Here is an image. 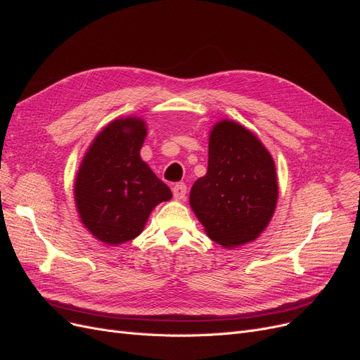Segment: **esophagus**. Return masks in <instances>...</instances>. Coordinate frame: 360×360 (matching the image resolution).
Instances as JSON below:
<instances>
[{
  "label": "esophagus",
  "instance_id": "esophagus-1",
  "mask_svg": "<svg viewBox=\"0 0 360 360\" xmlns=\"http://www.w3.org/2000/svg\"><path fill=\"white\" fill-rule=\"evenodd\" d=\"M186 191H188V188H186V184H184V183L174 184V188H172L174 198H176V200H183L184 197H186Z\"/></svg>",
  "mask_w": 360,
  "mask_h": 360
}]
</instances>
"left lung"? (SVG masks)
<instances>
[{
	"instance_id": "obj_1",
	"label": "left lung",
	"mask_w": 360,
	"mask_h": 360,
	"mask_svg": "<svg viewBox=\"0 0 360 360\" xmlns=\"http://www.w3.org/2000/svg\"><path fill=\"white\" fill-rule=\"evenodd\" d=\"M276 200V169L266 147L240 124L217 123L207 174L193 183L189 197L205 233L226 248L252 242L270 222Z\"/></svg>"
}]
</instances>
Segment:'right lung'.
Segmentation results:
<instances>
[{"label": "right lung", "instance_id": "obj_1", "mask_svg": "<svg viewBox=\"0 0 360 360\" xmlns=\"http://www.w3.org/2000/svg\"><path fill=\"white\" fill-rule=\"evenodd\" d=\"M147 135L141 118H120L96 136L75 181L81 221L106 245L141 234L151 210L171 191L139 158Z\"/></svg>", "mask_w": 360, "mask_h": 360}]
</instances>
